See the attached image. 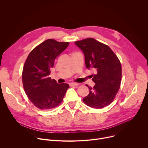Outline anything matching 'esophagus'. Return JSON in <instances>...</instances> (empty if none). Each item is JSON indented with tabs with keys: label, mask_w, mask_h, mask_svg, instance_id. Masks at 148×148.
Instances as JSON below:
<instances>
[{
	"label": "esophagus",
	"mask_w": 148,
	"mask_h": 148,
	"mask_svg": "<svg viewBox=\"0 0 148 148\" xmlns=\"http://www.w3.org/2000/svg\"><path fill=\"white\" fill-rule=\"evenodd\" d=\"M70 86V87H72V86H78V83H70L69 84Z\"/></svg>",
	"instance_id": "esophagus-1"
}]
</instances>
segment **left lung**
I'll use <instances>...</instances> for the list:
<instances>
[{
    "instance_id": "left-lung-1",
    "label": "left lung",
    "mask_w": 148,
    "mask_h": 148,
    "mask_svg": "<svg viewBox=\"0 0 148 148\" xmlns=\"http://www.w3.org/2000/svg\"><path fill=\"white\" fill-rule=\"evenodd\" d=\"M84 54L86 66L96 74L92 79L93 87H88V95L83 102L94 109L109 106L116 97L122 81V65L111 48L95 39L89 38L75 42Z\"/></svg>"
}]
</instances>
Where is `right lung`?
I'll use <instances>...</instances> for the list:
<instances>
[{
    "label": "right lung",
    "mask_w": 148,
    "mask_h": 148,
    "mask_svg": "<svg viewBox=\"0 0 148 148\" xmlns=\"http://www.w3.org/2000/svg\"><path fill=\"white\" fill-rule=\"evenodd\" d=\"M69 42L48 39L34 48L26 58L22 83L26 96L37 108L49 110L62 101L68 84H58L49 75L56 58L69 46Z\"/></svg>",
    "instance_id": "right-lung-1"
}]
</instances>
